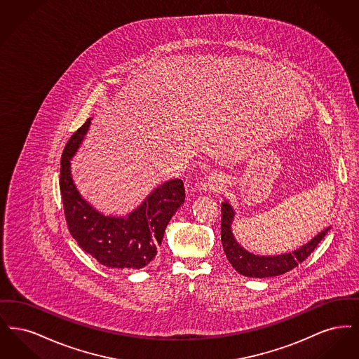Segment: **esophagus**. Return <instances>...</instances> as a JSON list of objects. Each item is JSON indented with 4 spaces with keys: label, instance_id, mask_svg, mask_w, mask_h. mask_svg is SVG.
Segmentation results:
<instances>
[{
    "label": "esophagus",
    "instance_id": "1",
    "mask_svg": "<svg viewBox=\"0 0 359 359\" xmlns=\"http://www.w3.org/2000/svg\"><path fill=\"white\" fill-rule=\"evenodd\" d=\"M223 187V177L219 173H208L205 175L203 182L201 183V188L205 192H214V191H219Z\"/></svg>",
    "mask_w": 359,
    "mask_h": 359
}]
</instances>
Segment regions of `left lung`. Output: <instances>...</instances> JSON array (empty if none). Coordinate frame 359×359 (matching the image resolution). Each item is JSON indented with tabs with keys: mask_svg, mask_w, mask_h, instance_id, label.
Segmentation results:
<instances>
[{
	"mask_svg": "<svg viewBox=\"0 0 359 359\" xmlns=\"http://www.w3.org/2000/svg\"><path fill=\"white\" fill-rule=\"evenodd\" d=\"M222 223H221V238H222L223 250L229 262L239 274L246 277H273L278 274L290 272L302 264L315 248L325 238L330 227H327L316 237L311 239L308 243L303 245L300 249L293 250L292 253H285L280 256H256L245 250L231 233V223L234 219V210L227 201L222 203Z\"/></svg>",
	"mask_w": 359,
	"mask_h": 359,
	"instance_id": "left-lung-1",
	"label": "left lung"
}]
</instances>
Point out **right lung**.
Wrapping results in <instances>:
<instances>
[{
  "label": "right lung",
  "mask_w": 359,
  "mask_h": 359,
  "mask_svg": "<svg viewBox=\"0 0 359 359\" xmlns=\"http://www.w3.org/2000/svg\"><path fill=\"white\" fill-rule=\"evenodd\" d=\"M91 118L69 137L60 160V194L69 233L100 264L116 269H141L152 262L164 231L184 203L183 180L173 179L154 188L126 217L103 215L82 198L71 176L69 160L76 154Z\"/></svg>",
  "instance_id": "add662e5"
}]
</instances>
